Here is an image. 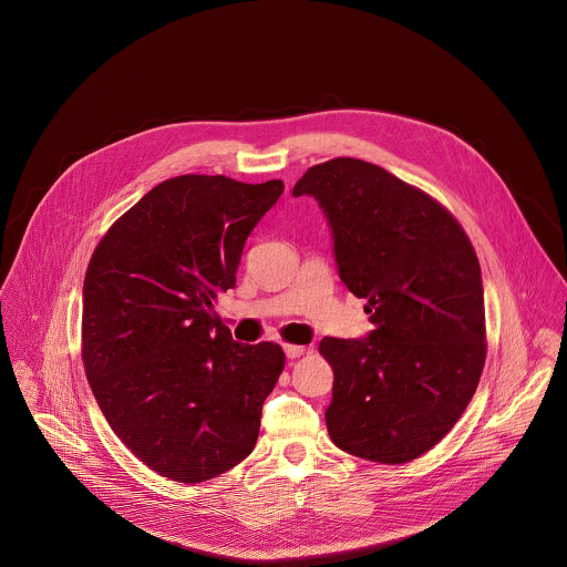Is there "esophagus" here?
<instances>
[{
  "instance_id": "obj_1",
  "label": "esophagus",
  "mask_w": 567,
  "mask_h": 567,
  "mask_svg": "<svg viewBox=\"0 0 567 567\" xmlns=\"http://www.w3.org/2000/svg\"><path fill=\"white\" fill-rule=\"evenodd\" d=\"M284 349H286V355L290 360H295V358H299V355H303L308 351V347H303V344H284Z\"/></svg>"
}]
</instances>
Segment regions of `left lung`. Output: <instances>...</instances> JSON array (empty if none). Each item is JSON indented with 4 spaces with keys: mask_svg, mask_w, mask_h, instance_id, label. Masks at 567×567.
<instances>
[{
    "mask_svg": "<svg viewBox=\"0 0 567 567\" xmlns=\"http://www.w3.org/2000/svg\"><path fill=\"white\" fill-rule=\"evenodd\" d=\"M323 207L338 272L367 299V340L323 338L331 441L402 465L432 450L472 402L486 360L478 255L436 198L380 165L336 157L295 185Z\"/></svg>",
    "mask_w": 567,
    "mask_h": 567,
    "instance_id": "1",
    "label": "left lung"
}]
</instances>
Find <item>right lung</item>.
I'll list each match as a JSON object with an SVG mask.
<instances>
[{
  "label": "right lung",
  "mask_w": 567,
  "mask_h": 567,
  "mask_svg": "<svg viewBox=\"0 0 567 567\" xmlns=\"http://www.w3.org/2000/svg\"><path fill=\"white\" fill-rule=\"evenodd\" d=\"M284 183L183 174L97 243L82 288V364L120 441L174 483L216 478L252 452L286 353L240 344L214 312L244 243Z\"/></svg>",
  "instance_id": "right-lung-1"
}]
</instances>
